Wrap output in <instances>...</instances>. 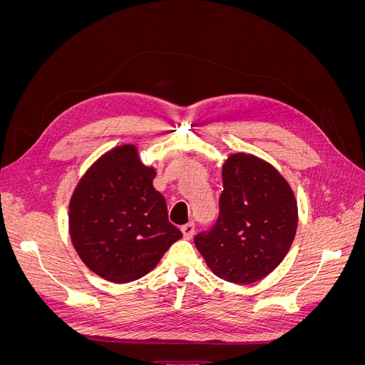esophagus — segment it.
I'll return each mask as SVG.
<instances>
[{
	"mask_svg": "<svg viewBox=\"0 0 365 365\" xmlns=\"http://www.w3.org/2000/svg\"><path fill=\"white\" fill-rule=\"evenodd\" d=\"M181 231L184 235V239H192L193 235H195V224H185L181 227Z\"/></svg>",
	"mask_w": 365,
	"mask_h": 365,
	"instance_id": "1",
	"label": "esophagus"
}]
</instances>
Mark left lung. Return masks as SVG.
Listing matches in <instances>:
<instances>
[{
    "label": "left lung",
    "instance_id": "left-lung-1",
    "mask_svg": "<svg viewBox=\"0 0 365 365\" xmlns=\"http://www.w3.org/2000/svg\"><path fill=\"white\" fill-rule=\"evenodd\" d=\"M219 216L195 245L217 277L250 284L279 267L297 231V202L283 176L263 160L235 153L222 168Z\"/></svg>",
    "mask_w": 365,
    "mask_h": 365
}]
</instances>
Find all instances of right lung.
<instances>
[{"instance_id":"obj_1","label":"right lung","mask_w":365,"mask_h":365,"mask_svg":"<svg viewBox=\"0 0 365 365\" xmlns=\"http://www.w3.org/2000/svg\"><path fill=\"white\" fill-rule=\"evenodd\" d=\"M155 170L134 146H120L97 160L70 202V235L83 263L114 283L134 282L182 237L169 222L164 196L153 189Z\"/></svg>"}]
</instances>
